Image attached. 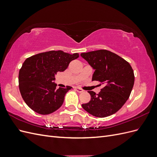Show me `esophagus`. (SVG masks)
Listing matches in <instances>:
<instances>
[{
  "mask_svg": "<svg viewBox=\"0 0 157 157\" xmlns=\"http://www.w3.org/2000/svg\"><path fill=\"white\" fill-rule=\"evenodd\" d=\"M75 90L77 91V92H79V93H81V92H83L84 90L82 89V88H80L78 87H76L75 88Z\"/></svg>",
  "mask_w": 157,
  "mask_h": 157,
  "instance_id": "34e87169",
  "label": "esophagus"
}]
</instances>
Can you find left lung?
I'll return each mask as SVG.
<instances>
[{
	"mask_svg": "<svg viewBox=\"0 0 157 157\" xmlns=\"http://www.w3.org/2000/svg\"><path fill=\"white\" fill-rule=\"evenodd\" d=\"M82 58L95 70L92 80L103 88L98 94L89 91L90 101L82 107L92 115L103 118L117 113L129 98L134 84V74L130 63L107 50L82 53Z\"/></svg>",
	"mask_w": 157,
	"mask_h": 157,
	"instance_id": "obj_1",
	"label": "left lung"
}]
</instances>
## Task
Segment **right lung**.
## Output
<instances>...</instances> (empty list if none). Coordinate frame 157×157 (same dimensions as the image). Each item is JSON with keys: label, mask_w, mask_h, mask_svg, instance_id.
Here are the masks:
<instances>
[{"label": "right lung", "mask_w": 157, "mask_h": 157, "mask_svg": "<svg viewBox=\"0 0 157 157\" xmlns=\"http://www.w3.org/2000/svg\"><path fill=\"white\" fill-rule=\"evenodd\" d=\"M78 53L70 54L61 50L42 52L31 56L23 62L19 72V88L27 105L40 115H48L62 105L66 93L72 87L56 89L55 75L63 72Z\"/></svg>", "instance_id": "add662e5"}]
</instances>
